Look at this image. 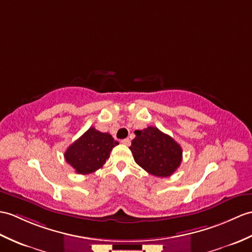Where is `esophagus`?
<instances>
[{
	"mask_svg": "<svg viewBox=\"0 0 252 252\" xmlns=\"http://www.w3.org/2000/svg\"><path fill=\"white\" fill-rule=\"evenodd\" d=\"M121 143L124 144V145H126V146H130L131 145V140L128 139V138H125V139L121 140Z\"/></svg>",
	"mask_w": 252,
	"mask_h": 252,
	"instance_id": "esophagus-1",
	"label": "esophagus"
}]
</instances>
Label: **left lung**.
Segmentation results:
<instances>
[{"instance_id": "8db88e82", "label": "left lung", "mask_w": 252, "mask_h": 252, "mask_svg": "<svg viewBox=\"0 0 252 252\" xmlns=\"http://www.w3.org/2000/svg\"><path fill=\"white\" fill-rule=\"evenodd\" d=\"M130 150L137 164L157 177H169L179 167L183 149L167 134L155 126L136 130Z\"/></svg>"}]
</instances>
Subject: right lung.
I'll return each mask as SVG.
<instances>
[{"instance_id": "right-lung-1", "label": "right lung", "mask_w": 252, "mask_h": 252, "mask_svg": "<svg viewBox=\"0 0 252 252\" xmlns=\"http://www.w3.org/2000/svg\"><path fill=\"white\" fill-rule=\"evenodd\" d=\"M118 144L110 134L91 126L69 146L64 158L77 174H91L105 164L110 151Z\"/></svg>"}]
</instances>
